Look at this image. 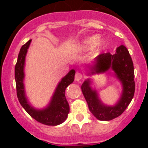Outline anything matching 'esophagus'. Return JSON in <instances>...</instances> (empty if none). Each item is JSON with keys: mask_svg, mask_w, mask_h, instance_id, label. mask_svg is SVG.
<instances>
[{"mask_svg": "<svg viewBox=\"0 0 148 148\" xmlns=\"http://www.w3.org/2000/svg\"><path fill=\"white\" fill-rule=\"evenodd\" d=\"M84 78V75L80 72H76L75 74V81H79Z\"/></svg>", "mask_w": 148, "mask_h": 148, "instance_id": "1", "label": "esophagus"}]
</instances>
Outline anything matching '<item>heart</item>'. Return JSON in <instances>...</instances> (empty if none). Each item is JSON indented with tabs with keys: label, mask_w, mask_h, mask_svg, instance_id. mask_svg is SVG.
<instances>
[{
	"label": "heart",
	"mask_w": 148,
	"mask_h": 148,
	"mask_svg": "<svg viewBox=\"0 0 148 148\" xmlns=\"http://www.w3.org/2000/svg\"><path fill=\"white\" fill-rule=\"evenodd\" d=\"M102 43L103 40L101 38H99V36L93 35V36L88 37L80 42L76 46V50L79 51H86L92 47H99L102 45Z\"/></svg>",
	"instance_id": "heart-1"
}]
</instances>
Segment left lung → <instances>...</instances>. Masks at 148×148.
<instances>
[{
  "instance_id": "8db88e82",
  "label": "left lung",
  "mask_w": 148,
  "mask_h": 148,
  "mask_svg": "<svg viewBox=\"0 0 148 148\" xmlns=\"http://www.w3.org/2000/svg\"><path fill=\"white\" fill-rule=\"evenodd\" d=\"M108 69L115 72L117 79L123 85L121 97L115 106H106L100 101L96 90L90 87L89 79L86 80L81 86L90 111L96 118L102 121H108L120 116L132 101L135 92L134 64L125 46L118 47L116 53L113 55L109 52L99 54L90 67V72L99 74L106 72Z\"/></svg>"
}]
</instances>
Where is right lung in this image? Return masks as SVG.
Returning <instances> with one entry per match:
<instances>
[{
	"instance_id": "right-lung-1",
	"label": "right lung",
	"mask_w": 148,
	"mask_h": 148,
	"mask_svg": "<svg viewBox=\"0 0 148 148\" xmlns=\"http://www.w3.org/2000/svg\"><path fill=\"white\" fill-rule=\"evenodd\" d=\"M30 42L31 40L21 47L18 53L17 62L15 65L14 76L18 99L25 111L37 122L51 126L58 125L67 119L69 112V103L66 99L64 92L67 86L74 81L75 70L72 69L67 75L62 78L58 85L51 100L47 108L42 110L34 108L26 99L23 85L25 58Z\"/></svg>"
}]
</instances>
